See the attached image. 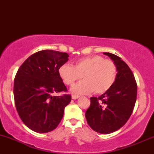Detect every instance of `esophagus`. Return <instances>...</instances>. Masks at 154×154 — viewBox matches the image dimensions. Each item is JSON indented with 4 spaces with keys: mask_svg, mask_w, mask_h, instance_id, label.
I'll return each mask as SVG.
<instances>
[{
    "mask_svg": "<svg viewBox=\"0 0 154 154\" xmlns=\"http://www.w3.org/2000/svg\"><path fill=\"white\" fill-rule=\"evenodd\" d=\"M79 96H78V95H72V99H74V100L77 99V98H79Z\"/></svg>",
    "mask_w": 154,
    "mask_h": 154,
    "instance_id": "34e87169",
    "label": "esophagus"
}]
</instances>
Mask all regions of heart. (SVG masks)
Returning a JSON list of instances; mask_svg holds the SVG:
<instances>
[{
    "instance_id": "obj_1",
    "label": "heart",
    "mask_w": 154,
    "mask_h": 154,
    "mask_svg": "<svg viewBox=\"0 0 154 154\" xmlns=\"http://www.w3.org/2000/svg\"><path fill=\"white\" fill-rule=\"evenodd\" d=\"M59 74L63 82L68 85H72L82 76L85 80L71 88L74 94H88L93 91L95 94H103L115 82L117 68L111 60L93 56L78 60L74 66L67 63L63 64L60 66Z\"/></svg>"
}]
</instances>
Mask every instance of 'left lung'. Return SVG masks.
<instances>
[{
    "label": "left lung",
    "mask_w": 154,
    "mask_h": 154,
    "mask_svg": "<svg viewBox=\"0 0 154 154\" xmlns=\"http://www.w3.org/2000/svg\"><path fill=\"white\" fill-rule=\"evenodd\" d=\"M103 54L115 63L117 76L109 91L98 98H91L85 117L94 131L109 134L124 126L131 116L137 98V84L131 69L121 58L110 53Z\"/></svg>",
    "instance_id": "1"
}]
</instances>
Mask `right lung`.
<instances>
[{"mask_svg":"<svg viewBox=\"0 0 154 154\" xmlns=\"http://www.w3.org/2000/svg\"><path fill=\"white\" fill-rule=\"evenodd\" d=\"M68 58L66 53L38 51L22 63L16 75V108L24 125L32 131L45 133L56 129L62 119L65 107L71 101V95H52L67 91L59 69Z\"/></svg>","mask_w":154,"mask_h":154,"instance_id":"right-lung-1","label":"right lung"}]
</instances>
